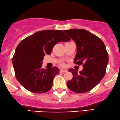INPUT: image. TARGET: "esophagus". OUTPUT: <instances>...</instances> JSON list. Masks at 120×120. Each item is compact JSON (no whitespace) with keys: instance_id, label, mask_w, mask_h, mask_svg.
<instances>
[{"instance_id":"1","label":"esophagus","mask_w":120,"mask_h":120,"mask_svg":"<svg viewBox=\"0 0 120 120\" xmlns=\"http://www.w3.org/2000/svg\"><path fill=\"white\" fill-rule=\"evenodd\" d=\"M60 72L64 73V72H67V70H64V69H62V70H60Z\"/></svg>"}]
</instances>
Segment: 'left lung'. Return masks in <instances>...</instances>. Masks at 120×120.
Listing matches in <instances>:
<instances>
[{
    "instance_id": "8db88e82",
    "label": "left lung",
    "mask_w": 120,
    "mask_h": 120,
    "mask_svg": "<svg viewBox=\"0 0 120 120\" xmlns=\"http://www.w3.org/2000/svg\"><path fill=\"white\" fill-rule=\"evenodd\" d=\"M76 45L74 61L83 64L82 71L70 68L72 79L67 82L69 89L77 93H84L99 84L105 74L108 56L103 42L96 35L84 29H72L63 31Z\"/></svg>"
}]
</instances>
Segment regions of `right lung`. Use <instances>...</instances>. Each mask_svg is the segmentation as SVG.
<instances>
[{
    "instance_id": "obj_1",
    "label": "right lung",
    "mask_w": 120,
    "mask_h": 120,
    "mask_svg": "<svg viewBox=\"0 0 120 120\" xmlns=\"http://www.w3.org/2000/svg\"><path fill=\"white\" fill-rule=\"evenodd\" d=\"M71 39L61 30L40 31L20 42L12 59L15 77L25 89L34 93H44L51 89L54 77L60 73L56 67H42L43 58L50 55L58 42Z\"/></svg>"
}]
</instances>
